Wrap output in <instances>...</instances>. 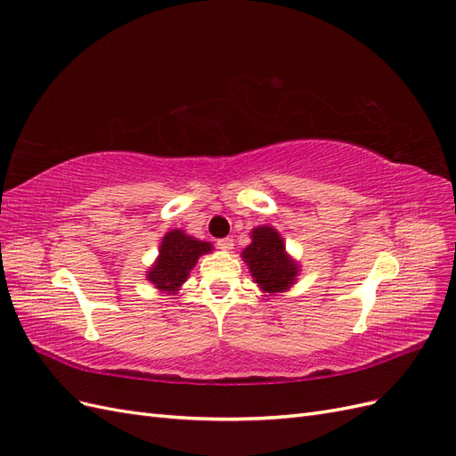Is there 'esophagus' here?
Returning a JSON list of instances; mask_svg holds the SVG:
<instances>
[{
  "mask_svg": "<svg viewBox=\"0 0 456 456\" xmlns=\"http://www.w3.org/2000/svg\"><path fill=\"white\" fill-rule=\"evenodd\" d=\"M216 245H218V249H220V251L230 253V251L233 249V240H232V238H223V240H218V241H216Z\"/></svg>",
  "mask_w": 456,
  "mask_h": 456,
  "instance_id": "1",
  "label": "esophagus"
}]
</instances>
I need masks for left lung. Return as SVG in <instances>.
Listing matches in <instances>:
<instances>
[{
	"mask_svg": "<svg viewBox=\"0 0 456 456\" xmlns=\"http://www.w3.org/2000/svg\"><path fill=\"white\" fill-rule=\"evenodd\" d=\"M241 258L266 297L287 293L298 280L300 265L285 251L281 233L273 226L253 228L251 243L241 251Z\"/></svg>",
	"mask_w": 456,
	"mask_h": 456,
	"instance_id": "1",
	"label": "left lung"
}]
</instances>
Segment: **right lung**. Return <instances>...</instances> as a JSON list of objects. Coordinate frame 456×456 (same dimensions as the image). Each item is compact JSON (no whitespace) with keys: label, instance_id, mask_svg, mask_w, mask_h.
Segmentation results:
<instances>
[{"label":"right lung","instance_id":"right-lung-1","mask_svg":"<svg viewBox=\"0 0 456 456\" xmlns=\"http://www.w3.org/2000/svg\"><path fill=\"white\" fill-rule=\"evenodd\" d=\"M213 243L201 241L181 228L169 230L159 241L158 258L146 272V280L161 295H176L200 256L211 253Z\"/></svg>","mask_w":456,"mask_h":456}]
</instances>
